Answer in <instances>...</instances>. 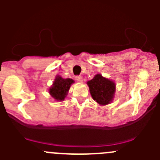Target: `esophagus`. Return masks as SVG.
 I'll return each mask as SVG.
<instances>
[{"instance_id":"esophagus-1","label":"esophagus","mask_w":160,"mask_h":160,"mask_svg":"<svg viewBox=\"0 0 160 160\" xmlns=\"http://www.w3.org/2000/svg\"><path fill=\"white\" fill-rule=\"evenodd\" d=\"M76 80H78L79 82H83V77H80V76H77L76 77Z\"/></svg>"}]
</instances>
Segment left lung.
Returning <instances> with one entry per match:
<instances>
[{"instance_id": "left-lung-1", "label": "left lung", "mask_w": 160, "mask_h": 160, "mask_svg": "<svg viewBox=\"0 0 160 160\" xmlns=\"http://www.w3.org/2000/svg\"><path fill=\"white\" fill-rule=\"evenodd\" d=\"M87 84L90 89L92 98L101 106L107 105L113 101L115 94L116 84L113 80L98 73Z\"/></svg>"}]
</instances>
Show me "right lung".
<instances>
[{"label":"right lung","mask_w":160,"mask_h":160,"mask_svg":"<svg viewBox=\"0 0 160 160\" xmlns=\"http://www.w3.org/2000/svg\"><path fill=\"white\" fill-rule=\"evenodd\" d=\"M74 83V80L70 78H62L61 76L57 75L55 78L52 86L49 88L50 96L57 101H64L68 94L71 85Z\"/></svg>","instance_id":"add662e5"}]
</instances>
